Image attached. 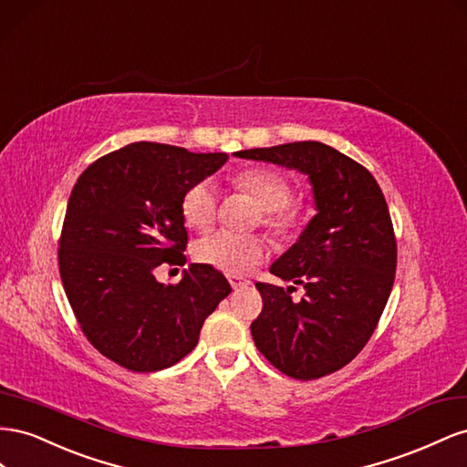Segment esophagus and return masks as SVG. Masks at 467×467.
<instances>
[{
    "instance_id": "34e87169",
    "label": "esophagus",
    "mask_w": 467,
    "mask_h": 467,
    "mask_svg": "<svg viewBox=\"0 0 467 467\" xmlns=\"http://www.w3.org/2000/svg\"><path fill=\"white\" fill-rule=\"evenodd\" d=\"M229 282H231V285H233V289L234 291H238V289H246V287H250L252 284L248 282V279H244V277H238V275H229Z\"/></svg>"
}]
</instances>
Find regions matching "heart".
I'll return each mask as SVG.
<instances>
[{"label": "heart", "mask_w": 467, "mask_h": 467, "mask_svg": "<svg viewBox=\"0 0 467 467\" xmlns=\"http://www.w3.org/2000/svg\"><path fill=\"white\" fill-rule=\"evenodd\" d=\"M236 188L254 199L264 211L262 223L268 229L284 236L303 224L307 207L291 203V182L270 168H252L236 178ZM182 217L190 229L207 231L217 217V190L209 180L199 182L185 192L182 199ZM265 254V246L258 236H243L217 231L203 236L195 244V258L213 265L224 274L243 275L254 268Z\"/></svg>", "instance_id": "b5f03b06"}]
</instances>
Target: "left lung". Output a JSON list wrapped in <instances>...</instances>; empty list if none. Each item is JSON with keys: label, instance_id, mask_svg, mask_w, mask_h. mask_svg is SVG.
Wrapping results in <instances>:
<instances>
[{"label": "left lung", "instance_id": "left-lung-1", "mask_svg": "<svg viewBox=\"0 0 467 467\" xmlns=\"http://www.w3.org/2000/svg\"><path fill=\"white\" fill-rule=\"evenodd\" d=\"M238 158L297 170L309 178L317 215L270 272L303 285L256 284L264 307L250 325L256 348L285 376L317 379L359 354L389 299L397 244L376 178L328 144L305 140L250 149ZM296 289V287H293Z\"/></svg>", "mask_w": 467, "mask_h": 467}]
</instances>
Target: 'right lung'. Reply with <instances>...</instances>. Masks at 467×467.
I'll return each instance as SVG.
<instances>
[{"instance_id": "1", "label": "right lung", "mask_w": 467, "mask_h": 467, "mask_svg": "<svg viewBox=\"0 0 467 467\" xmlns=\"http://www.w3.org/2000/svg\"><path fill=\"white\" fill-rule=\"evenodd\" d=\"M229 160L158 142L127 144L78 178L60 236V277L88 340L130 371H158L188 356L205 318L233 291L209 264L178 285L160 264H185L182 199Z\"/></svg>"}]
</instances>
